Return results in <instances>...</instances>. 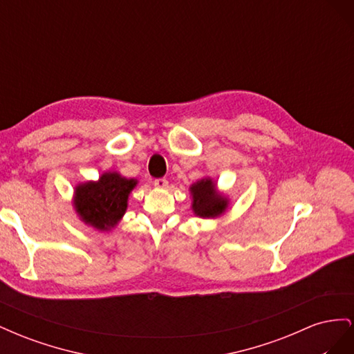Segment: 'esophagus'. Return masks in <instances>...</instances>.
Wrapping results in <instances>:
<instances>
[{"label":"esophagus","instance_id":"obj_1","mask_svg":"<svg viewBox=\"0 0 354 354\" xmlns=\"http://www.w3.org/2000/svg\"><path fill=\"white\" fill-rule=\"evenodd\" d=\"M153 186H155L156 189H167V187H168V181H167L165 178H156V180L153 181Z\"/></svg>","mask_w":354,"mask_h":354}]
</instances>
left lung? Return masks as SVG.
<instances>
[{"label":"left lung","instance_id":"1","mask_svg":"<svg viewBox=\"0 0 354 354\" xmlns=\"http://www.w3.org/2000/svg\"><path fill=\"white\" fill-rule=\"evenodd\" d=\"M192 212L199 218L216 220L223 217L230 207V198L218 187L214 178L205 176L189 186Z\"/></svg>","mask_w":354,"mask_h":354}]
</instances>
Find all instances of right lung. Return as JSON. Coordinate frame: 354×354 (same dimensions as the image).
<instances>
[{
	"label": "right lung",
	"mask_w": 354,
	"mask_h": 354,
	"mask_svg": "<svg viewBox=\"0 0 354 354\" xmlns=\"http://www.w3.org/2000/svg\"><path fill=\"white\" fill-rule=\"evenodd\" d=\"M137 185V178H127L120 171H104L97 180L80 181L72 195L75 214L85 226L111 232L122 220Z\"/></svg>",
	"instance_id": "right-lung-1"
}]
</instances>
